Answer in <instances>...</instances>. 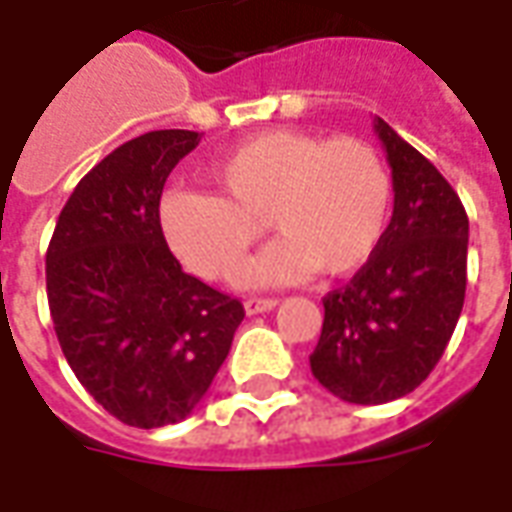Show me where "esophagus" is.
Listing matches in <instances>:
<instances>
[{
    "label": "esophagus",
    "instance_id": "esophagus-1",
    "mask_svg": "<svg viewBox=\"0 0 512 512\" xmlns=\"http://www.w3.org/2000/svg\"><path fill=\"white\" fill-rule=\"evenodd\" d=\"M277 299H246L244 301V310L246 315H260V312H268L277 307Z\"/></svg>",
    "mask_w": 512,
    "mask_h": 512
}]
</instances>
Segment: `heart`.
Listing matches in <instances>:
<instances>
[{"label":"heart","instance_id":"1","mask_svg":"<svg viewBox=\"0 0 512 512\" xmlns=\"http://www.w3.org/2000/svg\"><path fill=\"white\" fill-rule=\"evenodd\" d=\"M219 194L169 189L158 227L183 266L222 279L263 235L285 241L235 271L238 288L301 279L318 271L354 274L384 241L392 178L384 158L362 139L266 131L246 139L208 169Z\"/></svg>","mask_w":512,"mask_h":512}]
</instances>
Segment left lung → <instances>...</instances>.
Instances as JSON below:
<instances>
[{
	"mask_svg": "<svg viewBox=\"0 0 512 512\" xmlns=\"http://www.w3.org/2000/svg\"><path fill=\"white\" fill-rule=\"evenodd\" d=\"M392 167L395 208L376 255L323 299L312 376L345 403L378 406L414 392L450 343L466 296L469 219L419 150L373 120Z\"/></svg>",
	"mask_w": 512,
	"mask_h": 512,
	"instance_id": "1",
	"label": "left lung"
}]
</instances>
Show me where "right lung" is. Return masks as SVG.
<instances>
[{"label":"right lung","instance_id":"1","mask_svg":"<svg viewBox=\"0 0 512 512\" xmlns=\"http://www.w3.org/2000/svg\"><path fill=\"white\" fill-rule=\"evenodd\" d=\"M197 131H150L95 164L65 202L46 293L68 365L101 406L134 428L197 408L244 321L241 301L186 274L158 227L169 172Z\"/></svg>","mask_w":512,"mask_h":512}]
</instances>
